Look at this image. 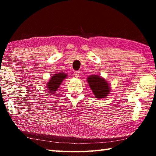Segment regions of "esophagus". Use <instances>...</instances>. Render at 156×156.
<instances>
[{
    "label": "esophagus",
    "mask_w": 156,
    "mask_h": 156,
    "mask_svg": "<svg viewBox=\"0 0 156 156\" xmlns=\"http://www.w3.org/2000/svg\"><path fill=\"white\" fill-rule=\"evenodd\" d=\"M73 74H74L76 78H78L79 76H80V72H79L78 71H75L74 73H73Z\"/></svg>",
    "instance_id": "obj_1"
}]
</instances>
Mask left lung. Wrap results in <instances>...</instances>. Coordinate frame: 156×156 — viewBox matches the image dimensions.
Instances as JSON below:
<instances>
[{
  "instance_id": "obj_1",
  "label": "left lung",
  "mask_w": 156,
  "mask_h": 156,
  "mask_svg": "<svg viewBox=\"0 0 156 156\" xmlns=\"http://www.w3.org/2000/svg\"><path fill=\"white\" fill-rule=\"evenodd\" d=\"M87 83L93 91L96 98L102 99L107 96L110 92V85L103 78L92 75L87 78Z\"/></svg>"
}]
</instances>
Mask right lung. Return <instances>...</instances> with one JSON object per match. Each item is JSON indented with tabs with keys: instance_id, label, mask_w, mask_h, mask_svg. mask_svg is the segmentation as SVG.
I'll use <instances>...</instances> for the list:
<instances>
[{
	"instance_id": "right-lung-1",
	"label": "right lung",
	"mask_w": 156,
	"mask_h": 156,
	"mask_svg": "<svg viewBox=\"0 0 156 156\" xmlns=\"http://www.w3.org/2000/svg\"><path fill=\"white\" fill-rule=\"evenodd\" d=\"M66 78H67V74H65L63 72L56 73V74L52 76L49 80V82L47 83L46 86L47 88V89L49 91V93L54 94L55 91H56L58 89L61 83Z\"/></svg>"
}]
</instances>
